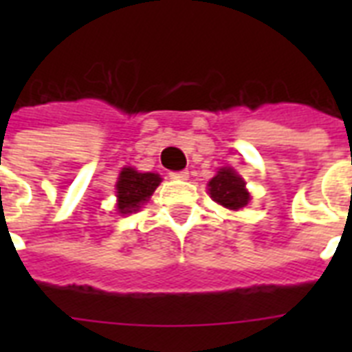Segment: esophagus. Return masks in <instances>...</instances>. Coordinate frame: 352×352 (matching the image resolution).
I'll use <instances>...</instances> for the list:
<instances>
[{"label":"esophagus","mask_w":352,"mask_h":352,"mask_svg":"<svg viewBox=\"0 0 352 352\" xmlns=\"http://www.w3.org/2000/svg\"><path fill=\"white\" fill-rule=\"evenodd\" d=\"M170 177H171V179H177V181H186L188 177H190V173H188L186 170H182V171H171Z\"/></svg>","instance_id":"34e87169"}]
</instances>
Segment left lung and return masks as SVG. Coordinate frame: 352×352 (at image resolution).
I'll return each instance as SVG.
<instances>
[{
  "mask_svg": "<svg viewBox=\"0 0 352 352\" xmlns=\"http://www.w3.org/2000/svg\"><path fill=\"white\" fill-rule=\"evenodd\" d=\"M210 197L228 210L245 208L250 201V193L245 188V181L232 168H221L217 175L208 182Z\"/></svg>",
  "mask_w": 352,
  "mask_h": 352,
  "instance_id": "obj_1",
  "label": "left lung"
}]
</instances>
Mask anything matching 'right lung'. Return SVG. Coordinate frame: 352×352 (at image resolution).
<instances>
[{
	"label": "right lung",
	"mask_w": 352,
	"mask_h": 352,
	"mask_svg": "<svg viewBox=\"0 0 352 352\" xmlns=\"http://www.w3.org/2000/svg\"><path fill=\"white\" fill-rule=\"evenodd\" d=\"M157 173H140L135 168H122L117 181V210L122 215L135 214L144 203H148L160 184Z\"/></svg>",
	"instance_id": "1"
}]
</instances>
